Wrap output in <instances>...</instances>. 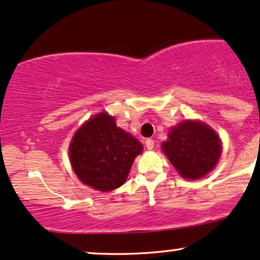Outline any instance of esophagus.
Here are the masks:
<instances>
[{
  "label": "esophagus",
  "instance_id": "34e87169",
  "mask_svg": "<svg viewBox=\"0 0 260 260\" xmlns=\"http://www.w3.org/2000/svg\"><path fill=\"white\" fill-rule=\"evenodd\" d=\"M145 143H146V147H147V149H153V147H154V141L152 139H147L145 141Z\"/></svg>",
  "mask_w": 260,
  "mask_h": 260
}]
</instances>
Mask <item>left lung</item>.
Wrapping results in <instances>:
<instances>
[{
  "instance_id": "left-lung-1",
  "label": "left lung",
  "mask_w": 260,
  "mask_h": 260,
  "mask_svg": "<svg viewBox=\"0 0 260 260\" xmlns=\"http://www.w3.org/2000/svg\"><path fill=\"white\" fill-rule=\"evenodd\" d=\"M163 151L185 179H200L218 163L221 154L220 139L198 121L186 120L174 126L169 140L163 142Z\"/></svg>"
}]
</instances>
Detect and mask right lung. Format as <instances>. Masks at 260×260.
<instances>
[{
    "label": "right lung",
    "instance_id": "right-lung-1",
    "mask_svg": "<svg viewBox=\"0 0 260 260\" xmlns=\"http://www.w3.org/2000/svg\"><path fill=\"white\" fill-rule=\"evenodd\" d=\"M142 145L100 113L75 133L69 146L70 161L80 181L107 192L120 187Z\"/></svg>",
    "mask_w": 260,
    "mask_h": 260
}]
</instances>
